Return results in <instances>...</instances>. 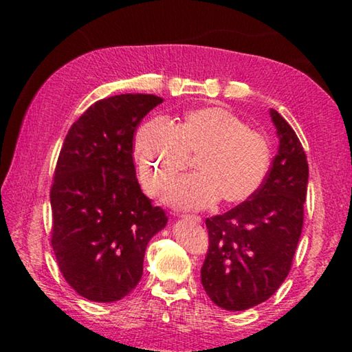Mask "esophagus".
<instances>
[{"label": "esophagus", "instance_id": "obj_1", "mask_svg": "<svg viewBox=\"0 0 352 352\" xmlns=\"http://www.w3.org/2000/svg\"><path fill=\"white\" fill-rule=\"evenodd\" d=\"M184 217L189 219V220H194V222H197V223L201 222V217L199 216V214H186V216H184Z\"/></svg>", "mask_w": 352, "mask_h": 352}]
</instances>
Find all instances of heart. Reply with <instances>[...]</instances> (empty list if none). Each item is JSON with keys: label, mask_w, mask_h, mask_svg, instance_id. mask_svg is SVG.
<instances>
[{"label": "heart", "mask_w": 352, "mask_h": 352, "mask_svg": "<svg viewBox=\"0 0 352 352\" xmlns=\"http://www.w3.org/2000/svg\"><path fill=\"white\" fill-rule=\"evenodd\" d=\"M194 157L197 172L170 188V205L199 210L220 197L226 204L248 200L265 180L272 148L264 133L222 107L189 111L175 126L152 119L136 133L140 182L151 195L168 189Z\"/></svg>", "instance_id": "obj_1"}]
</instances>
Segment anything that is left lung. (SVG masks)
<instances>
[{
    "instance_id": "1",
    "label": "left lung",
    "mask_w": 352,
    "mask_h": 352,
    "mask_svg": "<svg viewBox=\"0 0 352 352\" xmlns=\"http://www.w3.org/2000/svg\"><path fill=\"white\" fill-rule=\"evenodd\" d=\"M279 147L253 197L205 220L210 247L201 265L206 295L226 311L269 300L287 278L305 220L309 166L294 129L270 110Z\"/></svg>"
}]
</instances>
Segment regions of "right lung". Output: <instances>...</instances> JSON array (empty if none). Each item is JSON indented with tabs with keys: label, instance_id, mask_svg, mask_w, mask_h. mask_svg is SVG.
Listing matches in <instances>:
<instances>
[{
	"label": "right lung",
	"instance_id": "add662e5",
	"mask_svg": "<svg viewBox=\"0 0 352 352\" xmlns=\"http://www.w3.org/2000/svg\"><path fill=\"white\" fill-rule=\"evenodd\" d=\"M155 94L94 102L71 126L51 184V245L58 270L80 296L111 302L142 276L148 241L168 217L136 180L133 136Z\"/></svg>",
	"mask_w": 352,
	"mask_h": 352
}]
</instances>
